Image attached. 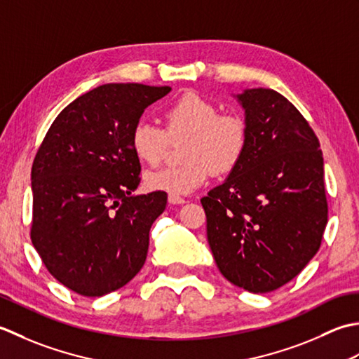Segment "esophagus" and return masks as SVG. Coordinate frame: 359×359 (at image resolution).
I'll list each match as a JSON object with an SVG mask.
<instances>
[{"instance_id":"1","label":"esophagus","mask_w":359,"mask_h":359,"mask_svg":"<svg viewBox=\"0 0 359 359\" xmlns=\"http://www.w3.org/2000/svg\"><path fill=\"white\" fill-rule=\"evenodd\" d=\"M169 203L170 204H184L186 200L181 198V196H177V195H169Z\"/></svg>"}]
</instances>
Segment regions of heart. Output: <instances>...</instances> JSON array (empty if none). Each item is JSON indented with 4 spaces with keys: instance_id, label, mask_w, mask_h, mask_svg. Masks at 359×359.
Returning <instances> with one entry per match:
<instances>
[{
    "instance_id": "heart-1",
    "label": "heart",
    "mask_w": 359,
    "mask_h": 359,
    "mask_svg": "<svg viewBox=\"0 0 359 359\" xmlns=\"http://www.w3.org/2000/svg\"><path fill=\"white\" fill-rule=\"evenodd\" d=\"M164 122L165 131L139 121L130 135L131 150L145 164L159 163L169 139L186 137L182 145L186 163L144 175V186L151 192L177 196L192 194L206 184L215 170L231 172L246 150L245 119L236 113L220 114L217 104L196 93L182 94L167 107Z\"/></svg>"
}]
</instances>
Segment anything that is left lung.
Masks as SVG:
<instances>
[{
  "label": "left lung",
  "instance_id": "1",
  "mask_svg": "<svg viewBox=\"0 0 359 359\" xmlns=\"http://www.w3.org/2000/svg\"><path fill=\"white\" fill-rule=\"evenodd\" d=\"M246 150L201 198L220 273L250 292H269L302 271L327 226L324 159L316 135L282 94L246 88Z\"/></svg>",
  "mask_w": 359,
  "mask_h": 359
}]
</instances>
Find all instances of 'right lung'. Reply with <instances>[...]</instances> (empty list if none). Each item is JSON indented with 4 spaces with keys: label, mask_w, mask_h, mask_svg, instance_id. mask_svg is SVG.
Instances as JSON below:
<instances>
[{
    "label": "right lung",
    "mask_w": 359,
    "mask_h": 359,
    "mask_svg": "<svg viewBox=\"0 0 359 359\" xmlns=\"http://www.w3.org/2000/svg\"><path fill=\"white\" fill-rule=\"evenodd\" d=\"M170 86L107 83L57 116L32 164L31 238L48 271L77 294L99 297L141 271L164 192L133 194L141 164L130 145L145 108Z\"/></svg>",
    "instance_id": "right-lung-1"
}]
</instances>
